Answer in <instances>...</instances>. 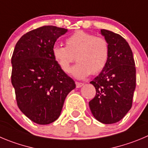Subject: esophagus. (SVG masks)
Segmentation results:
<instances>
[{
	"instance_id": "34e87169",
	"label": "esophagus",
	"mask_w": 148,
	"mask_h": 148,
	"mask_svg": "<svg viewBox=\"0 0 148 148\" xmlns=\"http://www.w3.org/2000/svg\"><path fill=\"white\" fill-rule=\"evenodd\" d=\"M84 85L83 83H82V82H76V86H77V88H81V87H82Z\"/></svg>"
}]
</instances>
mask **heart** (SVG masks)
<instances>
[{
    "label": "heart",
    "mask_w": 148,
    "mask_h": 148,
    "mask_svg": "<svg viewBox=\"0 0 148 148\" xmlns=\"http://www.w3.org/2000/svg\"><path fill=\"white\" fill-rule=\"evenodd\" d=\"M52 55L60 69L68 73L76 59L78 63L71 74L84 79L90 74H97L105 68L110 57V45L107 39L83 30H78L66 39V47L55 45Z\"/></svg>",
    "instance_id": "1"
}]
</instances>
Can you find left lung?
<instances>
[{
    "label": "left lung",
    "mask_w": 148,
    "mask_h": 148,
    "mask_svg": "<svg viewBox=\"0 0 148 148\" xmlns=\"http://www.w3.org/2000/svg\"><path fill=\"white\" fill-rule=\"evenodd\" d=\"M101 34L109 43L110 57L105 68L90 82L96 93L89 107L97 121L112 124L123 119L132 108L136 68L132 49L125 38L104 29Z\"/></svg>",
    "instance_id": "obj_1"
}]
</instances>
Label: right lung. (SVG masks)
Returning <instances> with one entry per match:
<instances>
[{
    "label": "right lung",
    "mask_w": 148,
    "mask_h": 148,
    "mask_svg": "<svg viewBox=\"0 0 148 148\" xmlns=\"http://www.w3.org/2000/svg\"><path fill=\"white\" fill-rule=\"evenodd\" d=\"M67 29L46 25L24 34L12 57V84L22 112L37 124L47 125L60 116L74 81L60 69L52 55L56 40Z\"/></svg>",
    "instance_id": "add662e5"
}]
</instances>
